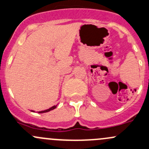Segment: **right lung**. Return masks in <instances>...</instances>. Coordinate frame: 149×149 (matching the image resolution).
I'll list each match as a JSON object with an SVG mask.
<instances>
[{"label":"right lung","instance_id":"obj_1","mask_svg":"<svg viewBox=\"0 0 149 149\" xmlns=\"http://www.w3.org/2000/svg\"><path fill=\"white\" fill-rule=\"evenodd\" d=\"M56 106H57V105H56V106H52V107L49 108V109H46V110H44V111H38V113H46V112H48V111H52V110H54V109H56ZM31 111H32V112H35V111L31 110Z\"/></svg>","mask_w":149,"mask_h":149}]
</instances>
